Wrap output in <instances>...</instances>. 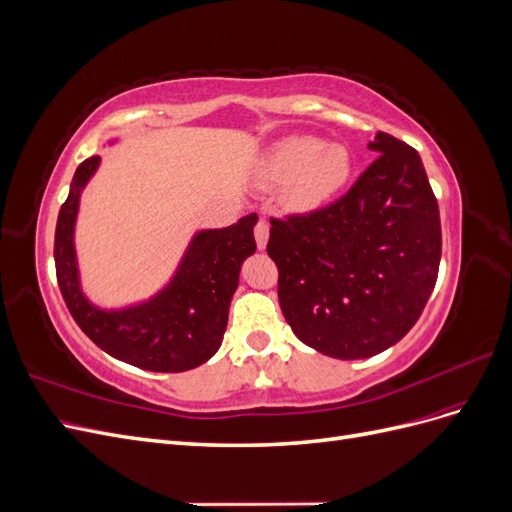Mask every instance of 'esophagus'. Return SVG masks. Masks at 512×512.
<instances>
[{
	"label": "esophagus",
	"instance_id": "1",
	"mask_svg": "<svg viewBox=\"0 0 512 512\" xmlns=\"http://www.w3.org/2000/svg\"><path fill=\"white\" fill-rule=\"evenodd\" d=\"M254 237H256L258 250H265L267 241H269V222L267 220H258V224L254 228Z\"/></svg>",
	"mask_w": 512,
	"mask_h": 512
}]
</instances>
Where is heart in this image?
<instances>
[{
    "instance_id": "obj_1",
    "label": "heart",
    "mask_w": 512,
    "mask_h": 512,
    "mask_svg": "<svg viewBox=\"0 0 512 512\" xmlns=\"http://www.w3.org/2000/svg\"><path fill=\"white\" fill-rule=\"evenodd\" d=\"M352 160L344 145H324L316 136H288L262 162V181L288 183V203L309 209L331 198L350 177Z\"/></svg>"
}]
</instances>
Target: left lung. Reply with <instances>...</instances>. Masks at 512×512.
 Returning a JSON list of instances; mask_svg holds the SVG:
<instances>
[{
    "label": "left lung",
    "mask_w": 512,
    "mask_h": 512,
    "mask_svg": "<svg viewBox=\"0 0 512 512\" xmlns=\"http://www.w3.org/2000/svg\"><path fill=\"white\" fill-rule=\"evenodd\" d=\"M380 153L333 205L271 220L267 252L292 333L333 359L395 346L423 314L442 256L440 209L418 151L378 132Z\"/></svg>",
    "instance_id": "8db88e82"
}]
</instances>
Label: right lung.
Instances as JSON below:
<instances>
[{
	"mask_svg": "<svg viewBox=\"0 0 512 512\" xmlns=\"http://www.w3.org/2000/svg\"><path fill=\"white\" fill-rule=\"evenodd\" d=\"M98 166L94 156L76 168L55 228L57 284L72 318L106 354L134 367L177 374L203 365L222 346L241 265L256 252L258 215L194 232L168 284L147 301L106 309L87 299L74 247L81 194Z\"/></svg>",
	"mask_w": 512,
	"mask_h": 512,
	"instance_id": "right-lung-1",
	"label": "right lung"
}]
</instances>
